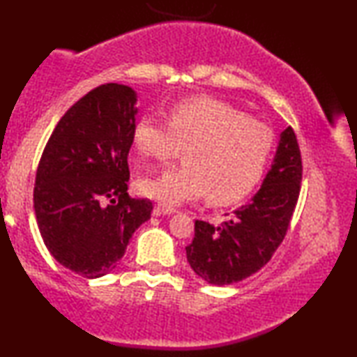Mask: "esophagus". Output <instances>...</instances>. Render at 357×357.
Here are the masks:
<instances>
[{"label":"esophagus","mask_w":357,"mask_h":357,"mask_svg":"<svg viewBox=\"0 0 357 357\" xmlns=\"http://www.w3.org/2000/svg\"><path fill=\"white\" fill-rule=\"evenodd\" d=\"M154 216H160V214H174L175 213V208L169 206V204L165 203H158L154 206Z\"/></svg>","instance_id":"1"}]
</instances>
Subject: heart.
Segmentation results:
<instances>
[{
	"label": "heart",
	"instance_id": "obj_1",
	"mask_svg": "<svg viewBox=\"0 0 357 357\" xmlns=\"http://www.w3.org/2000/svg\"><path fill=\"white\" fill-rule=\"evenodd\" d=\"M133 144L141 155L155 160H167L185 148V164L139 178L141 195L180 204L208 193L214 204H232L261 180L275 133L224 102L193 99L174 105L169 121L155 114L141 115L133 126Z\"/></svg>",
	"mask_w": 357,
	"mask_h": 357
}]
</instances>
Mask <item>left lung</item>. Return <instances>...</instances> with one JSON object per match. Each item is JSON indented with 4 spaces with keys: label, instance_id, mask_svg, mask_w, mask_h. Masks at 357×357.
I'll return each mask as SVG.
<instances>
[{
    "label": "left lung",
    "instance_id": "8db88e82",
    "mask_svg": "<svg viewBox=\"0 0 357 357\" xmlns=\"http://www.w3.org/2000/svg\"><path fill=\"white\" fill-rule=\"evenodd\" d=\"M301 182L299 143L294 130L287 126L255 197L219 226L195 221V237L185 247L192 270L216 286L238 282L261 270L284 241Z\"/></svg>",
    "mask_w": 357,
    "mask_h": 357
}]
</instances>
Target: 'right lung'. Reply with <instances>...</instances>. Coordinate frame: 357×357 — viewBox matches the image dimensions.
I'll return each instance as SVG.
<instances>
[{
    "label": "right lung",
    "instance_id": "add662e5",
    "mask_svg": "<svg viewBox=\"0 0 357 357\" xmlns=\"http://www.w3.org/2000/svg\"><path fill=\"white\" fill-rule=\"evenodd\" d=\"M136 92L102 84L61 116L37 167L33 209L52 257L84 278L110 273L153 202L131 198Z\"/></svg>",
    "mask_w": 357,
    "mask_h": 357
}]
</instances>
